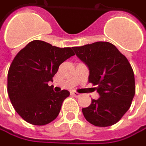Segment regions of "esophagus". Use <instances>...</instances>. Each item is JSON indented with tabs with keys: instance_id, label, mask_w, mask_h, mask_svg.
Here are the masks:
<instances>
[{
	"instance_id": "esophagus-1",
	"label": "esophagus",
	"mask_w": 146,
	"mask_h": 146,
	"mask_svg": "<svg viewBox=\"0 0 146 146\" xmlns=\"http://www.w3.org/2000/svg\"><path fill=\"white\" fill-rule=\"evenodd\" d=\"M71 94L73 95V96H75V97H79L80 96H81V94L78 93L77 92H71Z\"/></svg>"
}]
</instances>
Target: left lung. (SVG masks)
<instances>
[{
  "label": "left lung",
  "mask_w": 146,
  "mask_h": 146,
  "mask_svg": "<svg viewBox=\"0 0 146 146\" xmlns=\"http://www.w3.org/2000/svg\"><path fill=\"white\" fill-rule=\"evenodd\" d=\"M76 55L89 68L88 82L100 95L98 100L82 109L84 117L97 127L117 123L129 110L136 86L132 68L116 46L97 41L73 47Z\"/></svg>",
  "instance_id": "8db88e82"
}]
</instances>
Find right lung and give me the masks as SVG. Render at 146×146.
Wrapping results in <instances>:
<instances>
[{
	"instance_id": "right-lung-1",
	"label": "right lung",
	"mask_w": 146,
	"mask_h": 146,
	"mask_svg": "<svg viewBox=\"0 0 146 146\" xmlns=\"http://www.w3.org/2000/svg\"><path fill=\"white\" fill-rule=\"evenodd\" d=\"M73 55L72 48L53 46L39 40L29 42L16 54L8 72L7 92L23 120L42 126L57 117L69 92H54L48 83L53 82L61 64Z\"/></svg>"
}]
</instances>
